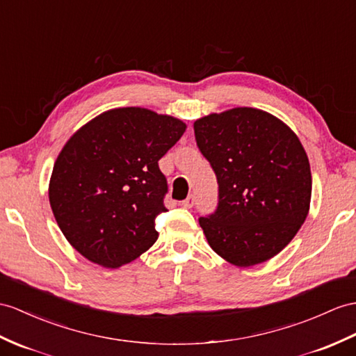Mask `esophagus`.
<instances>
[{
	"label": "esophagus",
	"mask_w": 356,
	"mask_h": 356,
	"mask_svg": "<svg viewBox=\"0 0 356 356\" xmlns=\"http://www.w3.org/2000/svg\"><path fill=\"white\" fill-rule=\"evenodd\" d=\"M181 205H183L184 208H192L193 205H195V196L193 195H190V196H187L183 202H181Z\"/></svg>",
	"instance_id": "esophagus-1"
}]
</instances>
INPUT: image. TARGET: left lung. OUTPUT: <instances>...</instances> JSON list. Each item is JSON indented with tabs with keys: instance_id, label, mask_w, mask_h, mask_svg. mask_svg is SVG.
I'll return each instance as SVG.
<instances>
[{
	"instance_id": "1",
	"label": "left lung",
	"mask_w": 356,
	"mask_h": 356,
	"mask_svg": "<svg viewBox=\"0 0 356 356\" xmlns=\"http://www.w3.org/2000/svg\"><path fill=\"white\" fill-rule=\"evenodd\" d=\"M193 128L219 184L218 208L199 219L208 245L237 267L273 258L309 211L313 181L298 136L281 119L250 107L211 113Z\"/></svg>"
}]
</instances>
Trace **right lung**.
Segmentation results:
<instances>
[{
  "instance_id": "right-lung-1",
  "label": "right lung",
  "mask_w": 356,
  "mask_h": 356,
  "mask_svg": "<svg viewBox=\"0 0 356 356\" xmlns=\"http://www.w3.org/2000/svg\"><path fill=\"white\" fill-rule=\"evenodd\" d=\"M177 118L142 107L101 113L71 136L54 163L49 204L63 236L89 261L131 263L159 238L166 207L159 160L184 134Z\"/></svg>"
}]
</instances>
